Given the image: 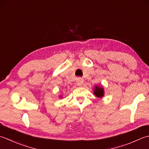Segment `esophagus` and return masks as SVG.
Segmentation results:
<instances>
[{
  "label": "esophagus",
  "instance_id": "esophagus-1",
  "mask_svg": "<svg viewBox=\"0 0 149 149\" xmlns=\"http://www.w3.org/2000/svg\"><path fill=\"white\" fill-rule=\"evenodd\" d=\"M77 86H81L84 84V80L81 78H77Z\"/></svg>",
  "mask_w": 149,
  "mask_h": 149
}]
</instances>
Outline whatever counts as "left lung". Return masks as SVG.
I'll use <instances>...</instances> for the list:
<instances>
[{
	"instance_id": "1",
	"label": "left lung",
	"mask_w": 149,
	"mask_h": 149,
	"mask_svg": "<svg viewBox=\"0 0 149 149\" xmlns=\"http://www.w3.org/2000/svg\"><path fill=\"white\" fill-rule=\"evenodd\" d=\"M93 93L97 98H102L104 96V89L102 86H95L93 89Z\"/></svg>"
}]
</instances>
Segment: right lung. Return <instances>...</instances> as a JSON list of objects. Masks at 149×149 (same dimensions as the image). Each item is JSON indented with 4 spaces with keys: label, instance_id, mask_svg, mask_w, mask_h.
Masks as SVG:
<instances>
[{
    "label": "right lung",
    "instance_id": "right-lung-1",
    "mask_svg": "<svg viewBox=\"0 0 149 149\" xmlns=\"http://www.w3.org/2000/svg\"><path fill=\"white\" fill-rule=\"evenodd\" d=\"M60 97V98H62V96H61V95H60V96H59Z\"/></svg>",
    "mask_w": 149,
    "mask_h": 149
}]
</instances>
